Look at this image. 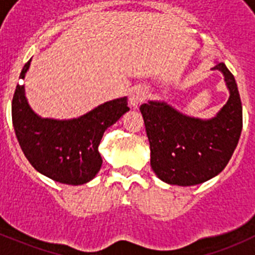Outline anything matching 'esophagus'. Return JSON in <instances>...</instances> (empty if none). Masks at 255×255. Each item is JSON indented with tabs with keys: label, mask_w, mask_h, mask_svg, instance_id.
<instances>
[{
	"label": "esophagus",
	"mask_w": 255,
	"mask_h": 255,
	"mask_svg": "<svg viewBox=\"0 0 255 255\" xmlns=\"http://www.w3.org/2000/svg\"><path fill=\"white\" fill-rule=\"evenodd\" d=\"M145 97H147V91H145V88L143 87L134 88L129 97L130 105H131L132 107H138V106L145 100Z\"/></svg>",
	"instance_id": "1"
}]
</instances>
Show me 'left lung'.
Instances as JSON below:
<instances>
[{"instance_id":"1","label":"left lung","mask_w":255,"mask_h":255,"mask_svg":"<svg viewBox=\"0 0 255 255\" xmlns=\"http://www.w3.org/2000/svg\"><path fill=\"white\" fill-rule=\"evenodd\" d=\"M213 70L224 74L230 97L212 119L186 116L159 101L140 106L152 170L171 185H198L217 176L239 143L243 107L235 78L224 62H217Z\"/></svg>"}]
</instances>
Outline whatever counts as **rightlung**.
<instances>
[{
	"mask_svg": "<svg viewBox=\"0 0 255 255\" xmlns=\"http://www.w3.org/2000/svg\"><path fill=\"white\" fill-rule=\"evenodd\" d=\"M30 61L22 67L20 79L25 78ZM11 108L17 141L31 166L67 185H82L96 177L102 166L98 145L103 132L130 110L128 98L123 97L102 103L78 119H43L31 110L24 85L19 84Z\"/></svg>",
	"mask_w": 255,
	"mask_h": 255,
	"instance_id": "add662e5",
	"label": "right lung"
}]
</instances>
